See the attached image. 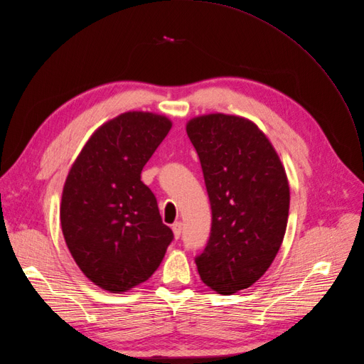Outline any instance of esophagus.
Listing matches in <instances>:
<instances>
[{"label": "esophagus", "mask_w": 364, "mask_h": 364, "mask_svg": "<svg viewBox=\"0 0 364 364\" xmlns=\"http://www.w3.org/2000/svg\"><path fill=\"white\" fill-rule=\"evenodd\" d=\"M172 230H173V235H175V240H179L181 233H182V223L181 222H176L172 225Z\"/></svg>", "instance_id": "34e87169"}]
</instances>
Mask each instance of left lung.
Returning <instances> with one entry per match:
<instances>
[{
	"label": "left lung",
	"mask_w": 364,
	"mask_h": 364,
	"mask_svg": "<svg viewBox=\"0 0 364 364\" xmlns=\"http://www.w3.org/2000/svg\"><path fill=\"white\" fill-rule=\"evenodd\" d=\"M186 134L200 157L211 232L196 259L201 281L229 295L250 288L273 263L288 223L289 183L269 138L233 114L192 117Z\"/></svg>",
	"instance_id": "left-lung-1"
}]
</instances>
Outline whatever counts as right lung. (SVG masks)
Wrapping results in <instances>:
<instances>
[{
    "label": "right lung",
    "mask_w": 364,
    "mask_h": 364,
    "mask_svg": "<svg viewBox=\"0 0 364 364\" xmlns=\"http://www.w3.org/2000/svg\"><path fill=\"white\" fill-rule=\"evenodd\" d=\"M170 127L161 114H119L91 135L64 182V241L82 273L104 291L120 294L149 279L173 240L141 181Z\"/></svg>",
    "instance_id": "right-lung-1"
}]
</instances>
